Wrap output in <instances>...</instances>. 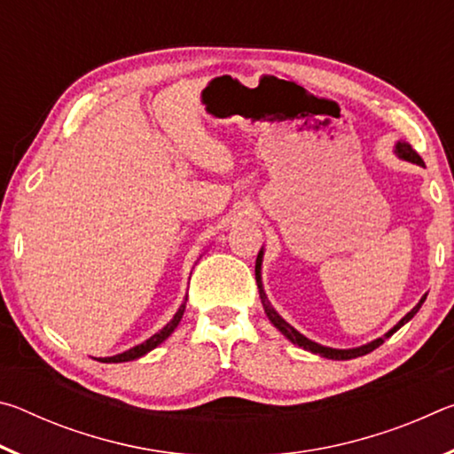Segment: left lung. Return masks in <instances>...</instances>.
Listing matches in <instances>:
<instances>
[{
  "label": "left lung",
  "mask_w": 454,
  "mask_h": 454,
  "mask_svg": "<svg viewBox=\"0 0 454 454\" xmlns=\"http://www.w3.org/2000/svg\"><path fill=\"white\" fill-rule=\"evenodd\" d=\"M395 153L401 160H404V162H411V164H417V166H425V162H422V158L419 156L417 152L412 150V145L409 142H396L395 144ZM262 258H264V248H260L258 252V258H256V282H258V290H260V301H262V306H264V312L268 320L272 322V325L280 330V333L288 338V340L292 344H296V347H301L304 350L312 352V355H318L322 358H328V360H350V358H358V356H364L368 355V352H372L374 348H379L380 344L387 340V338L393 336L398 328L404 326L406 322H409L414 314H417L420 310L422 302L427 301V294L420 298L419 304L414 306V309L411 312H406L404 317L396 322V325L388 330L387 334L380 336V338H374V340L363 344V347H355V348H333V347H322V344L310 340V338H306L304 334L298 333V330L294 326H290L286 320H284L278 312L274 310V306L270 304V301H268L266 292H264V286H262Z\"/></svg>",
  "instance_id": "obj_1"
}]
</instances>
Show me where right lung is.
Listing matches in <instances>:
<instances>
[{
	"instance_id": "add662e5",
	"label": "right lung",
	"mask_w": 454,
	"mask_h": 454,
	"mask_svg": "<svg viewBox=\"0 0 454 454\" xmlns=\"http://www.w3.org/2000/svg\"><path fill=\"white\" fill-rule=\"evenodd\" d=\"M186 301H188V296L184 298V302L180 304V309L176 310L172 320L168 322V325H166L162 330H158L156 334L150 336L148 340H144L142 344H137V347L129 348V350H126V352H121V355L106 356V358H99V360H102V363H128V360H136V358H140V356H144V355H148L150 350L160 347V344H162V342L166 340V338L174 333L176 326L180 325V320H182V317H184V310H186Z\"/></svg>"
}]
</instances>
